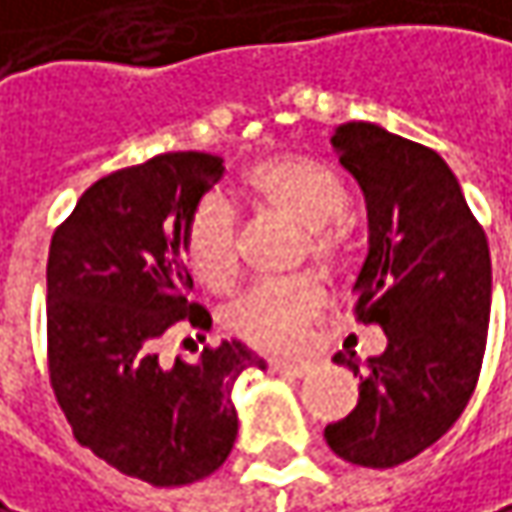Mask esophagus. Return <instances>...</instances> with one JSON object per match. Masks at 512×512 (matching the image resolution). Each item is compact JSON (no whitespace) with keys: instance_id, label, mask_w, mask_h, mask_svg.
<instances>
[{"instance_id":"obj_1","label":"esophagus","mask_w":512,"mask_h":512,"mask_svg":"<svg viewBox=\"0 0 512 512\" xmlns=\"http://www.w3.org/2000/svg\"><path fill=\"white\" fill-rule=\"evenodd\" d=\"M310 360H272V369L275 372H284V375H296V378H302L310 372Z\"/></svg>"}]
</instances>
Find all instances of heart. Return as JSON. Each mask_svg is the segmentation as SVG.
Listing matches in <instances>:
<instances>
[{"instance_id":"b5f03b06","label":"heart","mask_w":512,"mask_h":512,"mask_svg":"<svg viewBox=\"0 0 512 512\" xmlns=\"http://www.w3.org/2000/svg\"><path fill=\"white\" fill-rule=\"evenodd\" d=\"M249 187L263 205L307 228V252L316 263H337L349 246L343 210L349 202L343 178L328 163L284 155L257 163ZM184 249L190 269L210 284L225 287L237 275V219L219 196L202 199L190 222ZM322 304L316 278H293L281 284H257L228 307V328L269 351H290L302 343L304 328Z\"/></svg>"}]
</instances>
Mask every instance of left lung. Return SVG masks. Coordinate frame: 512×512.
Here are the masks:
<instances>
[{
	"label": "left lung",
	"instance_id": "1",
	"mask_svg": "<svg viewBox=\"0 0 512 512\" xmlns=\"http://www.w3.org/2000/svg\"><path fill=\"white\" fill-rule=\"evenodd\" d=\"M331 146L369 219L354 310L387 334V349L366 363L357 407L325 428V440L349 463L393 469L440 440L475 393L492 302L489 246L434 149L378 122L337 125ZM334 363L357 372L354 351H337Z\"/></svg>",
	"mask_w": 512,
	"mask_h": 512
}]
</instances>
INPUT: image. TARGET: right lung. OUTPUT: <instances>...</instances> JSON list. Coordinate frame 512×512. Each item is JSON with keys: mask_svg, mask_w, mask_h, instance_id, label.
I'll return each instance as SVG.
<instances>
[{"mask_svg": "<svg viewBox=\"0 0 512 512\" xmlns=\"http://www.w3.org/2000/svg\"><path fill=\"white\" fill-rule=\"evenodd\" d=\"M205 152L155 155L87 187L46 266L49 372L72 434L122 475L184 487L213 475L237 440L234 384L266 369L240 340L163 363L175 325L208 328L187 293V222L222 178Z\"/></svg>", "mask_w": 512, "mask_h": 512, "instance_id": "obj_1", "label": "right lung"}]
</instances>
